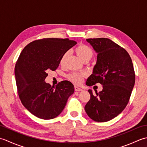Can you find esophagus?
Segmentation results:
<instances>
[{"instance_id": "obj_1", "label": "esophagus", "mask_w": 147, "mask_h": 147, "mask_svg": "<svg viewBox=\"0 0 147 147\" xmlns=\"http://www.w3.org/2000/svg\"><path fill=\"white\" fill-rule=\"evenodd\" d=\"M74 90H75V91H78V92L82 91V88H79V87H78L76 86H74Z\"/></svg>"}]
</instances>
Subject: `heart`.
<instances>
[{"mask_svg":"<svg viewBox=\"0 0 147 147\" xmlns=\"http://www.w3.org/2000/svg\"><path fill=\"white\" fill-rule=\"evenodd\" d=\"M75 51L76 54L82 58L83 61H85L86 59H90L92 57L93 55V52L92 49L90 46L86 44H80L75 49ZM69 54V51H65L63 54L60 60L61 64H64V62L67 59ZM85 75V73H78V72H73L70 74H69L67 76V78L71 81L72 82L74 83H80L82 82L83 76Z\"/></svg>","mask_w":147,"mask_h":147,"instance_id":"heart-1","label":"heart"}]
</instances>
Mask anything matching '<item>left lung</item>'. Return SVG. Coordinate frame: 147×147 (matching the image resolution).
Returning a JSON list of instances; mask_svg holds the SVG:
<instances>
[{
  "mask_svg": "<svg viewBox=\"0 0 147 147\" xmlns=\"http://www.w3.org/2000/svg\"><path fill=\"white\" fill-rule=\"evenodd\" d=\"M97 52L93 73L86 80L88 86L100 83L103 89L93 95L85 106L87 115L96 122H107L121 113L129 100L135 82L131 59L124 48L106 38H88Z\"/></svg>",
  "mask_w": 147,
  "mask_h": 147,
  "instance_id": "left-lung-1",
  "label": "left lung"
}]
</instances>
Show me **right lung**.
I'll return each instance as SVG.
<instances>
[{"instance_id": "right-lung-1", "label": "right lung", "mask_w": 147, "mask_h": 147, "mask_svg": "<svg viewBox=\"0 0 147 147\" xmlns=\"http://www.w3.org/2000/svg\"><path fill=\"white\" fill-rule=\"evenodd\" d=\"M76 44L68 38H43L30 42L21 52L15 66L18 95L36 117L52 119L58 116L74 93L70 82L62 81L54 87L45 80L49 70L57 69L62 54Z\"/></svg>"}]
</instances>
